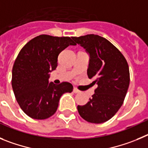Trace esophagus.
<instances>
[{"label":"esophagus","instance_id":"34e87169","mask_svg":"<svg viewBox=\"0 0 148 148\" xmlns=\"http://www.w3.org/2000/svg\"><path fill=\"white\" fill-rule=\"evenodd\" d=\"M73 92H74V94H78V93H79L80 91H79L77 88H74V89H73Z\"/></svg>","mask_w":148,"mask_h":148}]
</instances>
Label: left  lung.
<instances>
[{
    "label": "left lung",
    "mask_w": 148,
    "mask_h": 148,
    "mask_svg": "<svg viewBox=\"0 0 148 148\" xmlns=\"http://www.w3.org/2000/svg\"><path fill=\"white\" fill-rule=\"evenodd\" d=\"M72 39L88 54V77L98 86L89 102L77 106V110L87 122L103 123L123 104L130 83L128 65L122 53L106 38L91 34Z\"/></svg>",
    "instance_id": "8db88e82"
}]
</instances>
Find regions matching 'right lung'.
I'll use <instances>...</instances> for the list:
<instances>
[{
  "instance_id": "1",
  "label": "right lung",
  "mask_w": 148,
  "mask_h": 148,
  "mask_svg": "<svg viewBox=\"0 0 148 148\" xmlns=\"http://www.w3.org/2000/svg\"><path fill=\"white\" fill-rule=\"evenodd\" d=\"M69 46H76L71 38L42 34L28 42L14 61L13 91L21 108L32 119L51 116L61 96L73 90L70 82L55 85L49 80L50 73L58 66L60 53Z\"/></svg>"
}]
</instances>
